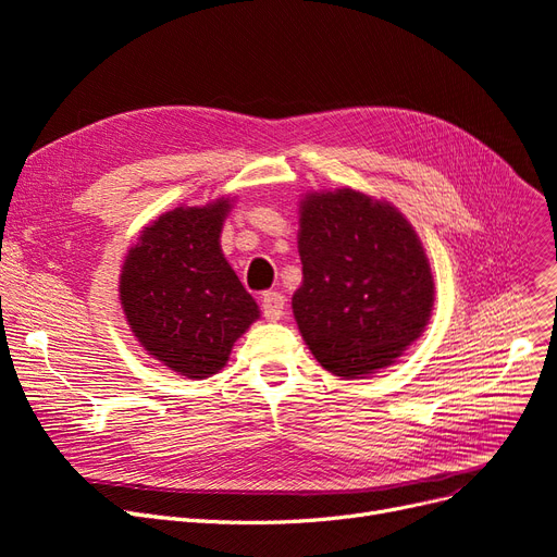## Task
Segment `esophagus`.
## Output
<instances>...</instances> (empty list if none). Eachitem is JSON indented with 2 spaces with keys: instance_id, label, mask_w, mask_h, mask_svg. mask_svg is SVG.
Wrapping results in <instances>:
<instances>
[{
  "instance_id": "1",
  "label": "esophagus",
  "mask_w": 557,
  "mask_h": 557,
  "mask_svg": "<svg viewBox=\"0 0 557 557\" xmlns=\"http://www.w3.org/2000/svg\"><path fill=\"white\" fill-rule=\"evenodd\" d=\"M285 309V297L281 293H264L262 295V315L267 320H281Z\"/></svg>"
}]
</instances>
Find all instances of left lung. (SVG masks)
<instances>
[{
    "label": "left lung",
    "mask_w": 557,
    "mask_h": 557,
    "mask_svg": "<svg viewBox=\"0 0 557 557\" xmlns=\"http://www.w3.org/2000/svg\"><path fill=\"white\" fill-rule=\"evenodd\" d=\"M297 327L313 358L356 379L393 364L428 325L434 305L430 262L395 207L356 190L301 201Z\"/></svg>",
    "instance_id": "obj_1"
}]
</instances>
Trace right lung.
<instances>
[{"instance_id":"obj_1","label":"right lung","mask_w":557,"mask_h":557,"mask_svg":"<svg viewBox=\"0 0 557 557\" xmlns=\"http://www.w3.org/2000/svg\"><path fill=\"white\" fill-rule=\"evenodd\" d=\"M227 199L174 209L148 225L127 252L121 305L141 346L181 376L225 367L234 342L260 315L221 252Z\"/></svg>"}]
</instances>
